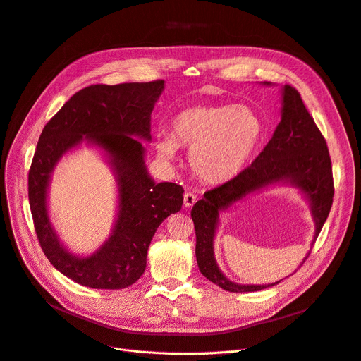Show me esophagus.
<instances>
[{"instance_id":"obj_1","label":"esophagus","mask_w":361,"mask_h":361,"mask_svg":"<svg viewBox=\"0 0 361 361\" xmlns=\"http://www.w3.org/2000/svg\"><path fill=\"white\" fill-rule=\"evenodd\" d=\"M197 202V195L195 194H192V192H185V195H183V205L185 207H192V205Z\"/></svg>"}]
</instances>
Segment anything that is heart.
<instances>
[{
  "mask_svg": "<svg viewBox=\"0 0 361 361\" xmlns=\"http://www.w3.org/2000/svg\"><path fill=\"white\" fill-rule=\"evenodd\" d=\"M264 135V123L248 106H192L178 113L169 135H159L156 149L173 160L178 148L191 149V167L204 182L225 183L241 173Z\"/></svg>",
  "mask_w": 361,
  "mask_h": 361,
  "instance_id": "obj_1",
  "label": "heart"
}]
</instances>
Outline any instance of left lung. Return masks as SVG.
I'll return each instance as SVG.
<instances>
[{
	"mask_svg": "<svg viewBox=\"0 0 361 361\" xmlns=\"http://www.w3.org/2000/svg\"><path fill=\"white\" fill-rule=\"evenodd\" d=\"M263 83L270 85V82ZM281 182L298 188L310 202L316 223V241L334 201L332 163L322 132L307 111L298 91L289 85L282 88L281 122L259 157L233 179L205 192L204 198L192 207L191 217L197 236L195 255L202 276L229 293H254L281 282L235 283L220 271L213 248L220 212L228 210L233 202L248 194Z\"/></svg>",
	"mask_w": 361,
	"mask_h": 361,
	"instance_id": "left-lung-1",
	"label": "left lung"
}]
</instances>
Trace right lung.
<instances>
[{
  "instance_id": "add662e5",
  "label": "right lung",
  "mask_w": 361,
  "mask_h": 361,
  "mask_svg": "<svg viewBox=\"0 0 361 361\" xmlns=\"http://www.w3.org/2000/svg\"><path fill=\"white\" fill-rule=\"evenodd\" d=\"M164 80L91 85L76 92L45 125L29 170V204L39 245L64 276L95 289H123L138 281L147 251L161 221L178 213L183 188L156 183L144 161L151 140V113ZM83 140L108 154L119 186V212L114 233L94 255L75 256L60 243L50 225L46 194L58 160Z\"/></svg>"
}]
</instances>
